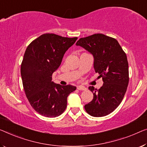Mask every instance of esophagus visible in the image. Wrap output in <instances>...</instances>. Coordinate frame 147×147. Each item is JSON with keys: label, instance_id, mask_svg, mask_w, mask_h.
Instances as JSON below:
<instances>
[{"label": "esophagus", "instance_id": "esophagus-1", "mask_svg": "<svg viewBox=\"0 0 147 147\" xmlns=\"http://www.w3.org/2000/svg\"><path fill=\"white\" fill-rule=\"evenodd\" d=\"M77 89L79 90H86V88H85L84 86H81V85L77 86Z\"/></svg>", "mask_w": 147, "mask_h": 147}]
</instances>
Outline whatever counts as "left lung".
<instances>
[{
    "mask_svg": "<svg viewBox=\"0 0 147 147\" xmlns=\"http://www.w3.org/2000/svg\"><path fill=\"white\" fill-rule=\"evenodd\" d=\"M76 45L93 55L95 72L104 82L98 90L88 88L94 98L85 105V110L93 117L106 116L117 108L127 88L129 77L125 53L115 38L102 34L80 38Z\"/></svg>",
    "mask_w": 147,
    "mask_h": 147,
    "instance_id": "obj_1",
    "label": "left lung"
}]
</instances>
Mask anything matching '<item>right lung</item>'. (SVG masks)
Masks as SVG:
<instances>
[{
	"label": "right lung",
	"instance_id": "right-lung-1",
	"mask_svg": "<svg viewBox=\"0 0 147 147\" xmlns=\"http://www.w3.org/2000/svg\"><path fill=\"white\" fill-rule=\"evenodd\" d=\"M77 39L44 34L26 48L21 64L24 90L31 106L41 115L55 117L62 114L68 96L76 88L70 84H55L51 80L65 53Z\"/></svg>",
	"mask_w": 147,
	"mask_h": 147
}]
</instances>
